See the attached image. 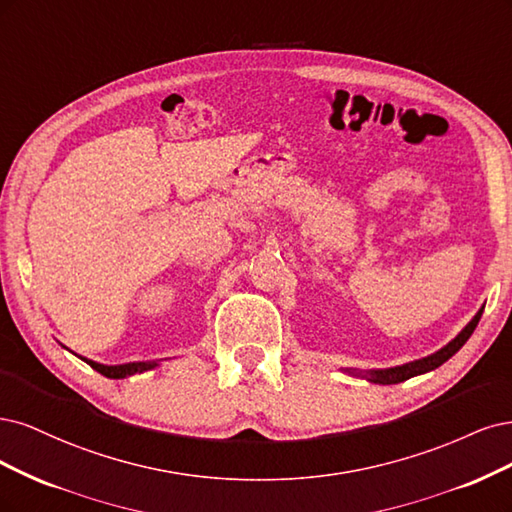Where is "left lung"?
I'll return each instance as SVG.
<instances>
[{"instance_id":"obj_1","label":"left lung","mask_w":512,"mask_h":512,"mask_svg":"<svg viewBox=\"0 0 512 512\" xmlns=\"http://www.w3.org/2000/svg\"><path fill=\"white\" fill-rule=\"evenodd\" d=\"M483 310H485V304H483L481 308H478V312L472 317V321H470L464 329H461V332H459L449 344H444L442 349H438V351L432 353V355L415 359V361H408V364L393 366V368H378V370H353V368H346L344 372L351 374V376L366 378V381L376 383V385H398V383H402V381H408V378H412V376L432 372V370H436L438 366H442L444 361L451 359V357L461 349V346H464V344L468 342V338L472 336V332L476 329L478 321H481Z\"/></svg>"}]
</instances>
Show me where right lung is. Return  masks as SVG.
<instances>
[{
    "label": "right lung",
    "instance_id": "add662e5",
    "mask_svg": "<svg viewBox=\"0 0 512 512\" xmlns=\"http://www.w3.org/2000/svg\"><path fill=\"white\" fill-rule=\"evenodd\" d=\"M68 349V346H65ZM76 355V353H74ZM85 364H89L93 370H97L100 374L108 376V378H125V376H131V374H142L146 370H153L159 366V361H129V364H117V366H108V364H100V361H93V359H87L78 355Z\"/></svg>",
    "mask_w": 512,
    "mask_h": 512
}]
</instances>
